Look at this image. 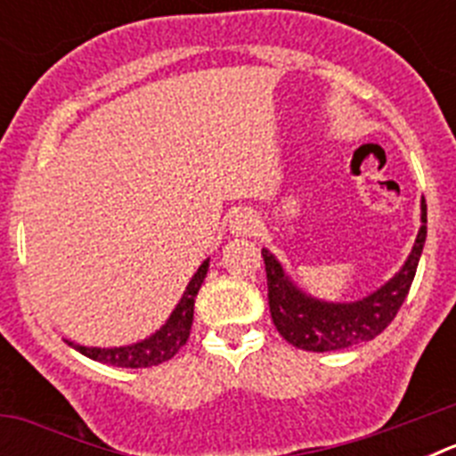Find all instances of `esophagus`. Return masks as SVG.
<instances>
[{"instance_id": "esophagus-1", "label": "esophagus", "mask_w": 456, "mask_h": 456, "mask_svg": "<svg viewBox=\"0 0 456 456\" xmlns=\"http://www.w3.org/2000/svg\"><path fill=\"white\" fill-rule=\"evenodd\" d=\"M231 231L235 235H253L257 231V216L251 209H240L231 216Z\"/></svg>"}]
</instances>
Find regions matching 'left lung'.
<instances>
[{
    "label": "left lung",
    "instance_id": "8db88e82",
    "mask_svg": "<svg viewBox=\"0 0 456 456\" xmlns=\"http://www.w3.org/2000/svg\"><path fill=\"white\" fill-rule=\"evenodd\" d=\"M427 237V203L422 199V225L413 251L404 267L388 283L363 301L354 304H324L310 299L294 288L278 265L276 257L263 248L265 272H267V299L276 331L305 352H336L358 342H368L384 331L395 320L409 294L416 276L420 253Z\"/></svg>",
    "mask_w": 456,
    "mask_h": 456
}]
</instances>
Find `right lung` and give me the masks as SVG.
Segmentation results:
<instances>
[{"mask_svg": "<svg viewBox=\"0 0 456 456\" xmlns=\"http://www.w3.org/2000/svg\"><path fill=\"white\" fill-rule=\"evenodd\" d=\"M208 267L209 263L205 260L199 267V272L193 273L191 283L184 289L178 308L173 310V315L168 317L167 324L155 336L148 338V340L136 342V345H130V347L114 349L82 347V345H72V342H68V345L77 349L79 354H84V356L98 361V363L116 365V368H151V365L164 363V361L175 356L183 349L184 342L189 340L193 322V301H196V294H199L200 285H203Z\"/></svg>", "mask_w": 456, "mask_h": 456, "instance_id": "add662e5", "label": "right lung"}]
</instances>
